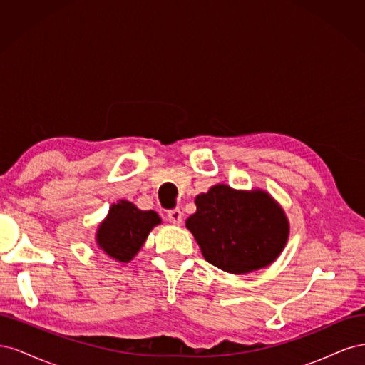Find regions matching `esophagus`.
<instances>
[{"instance_id":"1","label":"esophagus","mask_w":365,"mask_h":365,"mask_svg":"<svg viewBox=\"0 0 365 365\" xmlns=\"http://www.w3.org/2000/svg\"><path fill=\"white\" fill-rule=\"evenodd\" d=\"M168 219L169 222L173 224V225H180L182 222V212L180 208H175V210H170V212L168 213Z\"/></svg>"}]
</instances>
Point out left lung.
Masks as SVG:
<instances>
[{
  "label": "left lung",
  "instance_id": "8db88e82",
  "mask_svg": "<svg viewBox=\"0 0 365 365\" xmlns=\"http://www.w3.org/2000/svg\"><path fill=\"white\" fill-rule=\"evenodd\" d=\"M195 204L196 213L185 227L204 259L225 272L247 274L268 267L288 242V217L267 192L216 184L197 195Z\"/></svg>",
  "mask_w": 365,
  "mask_h": 365
}]
</instances>
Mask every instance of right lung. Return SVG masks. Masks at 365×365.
<instances>
[{
	"label": "right lung",
	"mask_w": 365,
	"mask_h": 365,
	"mask_svg": "<svg viewBox=\"0 0 365 365\" xmlns=\"http://www.w3.org/2000/svg\"><path fill=\"white\" fill-rule=\"evenodd\" d=\"M161 224V217L153 210L137 208L121 200L113 204L96 233L97 247L111 259L129 263L145 244L153 227Z\"/></svg>",
	"instance_id": "add662e5"
}]
</instances>
